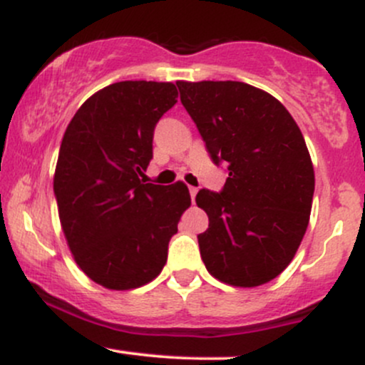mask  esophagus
<instances>
[{
  "instance_id": "1",
  "label": "esophagus",
  "mask_w": 365,
  "mask_h": 365,
  "mask_svg": "<svg viewBox=\"0 0 365 365\" xmlns=\"http://www.w3.org/2000/svg\"><path fill=\"white\" fill-rule=\"evenodd\" d=\"M195 195H197V188L190 187V197H192V202H195Z\"/></svg>"
}]
</instances>
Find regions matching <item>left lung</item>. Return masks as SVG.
<instances>
[{
    "instance_id": "8db88e82",
    "label": "left lung",
    "mask_w": 365,
    "mask_h": 365,
    "mask_svg": "<svg viewBox=\"0 0 365 365\" xmlns=\"http://www.w3.org/2000/svg\"><path fill=\"white\" fill-rule=\"evenodd\" d=\"M211 159L228 166L223 190H202L209 228L200 257L216 279L252 288L274 279L311 216L314 166L299 125L266 91L233 81L177 82Z\"/></svg>"
}]
</instances>
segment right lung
<instances>
[{
	"label": "right lung",
	"instance_id": "1",
	"mask_svg": "<svg viewBox=\"0 0 365 365\" xmlns=\"http://www.w3.org/2000/svg\"><path fill=\"white\" fill-rule=\"evenodd\" d=\"M177 98L171 82L111 83L78 108L63 135L53 180L61 230L78 267L110 290L139 288L161 273L190 206L183 182L140 178L154 127Z\"/></svg>",
	"mask_w": 365,
	"mask_h": 365
}]
</instances>
